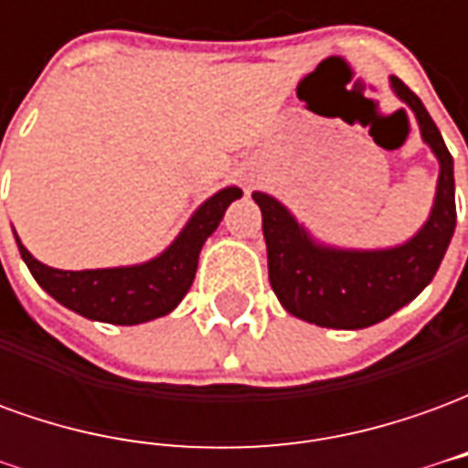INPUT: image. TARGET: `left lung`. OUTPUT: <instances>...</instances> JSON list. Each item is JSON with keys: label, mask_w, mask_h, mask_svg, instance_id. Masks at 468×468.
I'll return each mask as SVG.
<instances>
[{"label": "left lung", "mask_w": 468, "mask_h": 468, "mask_svg": "<svg viewBox=\"0 0 468 468\" xmlns=\"http://www.w3.org/2000/svg\"><path fill=\"white\" fill-rule=\"evenodd\" d=\"M396 95L411 107L441 173L429 223L391 250H335L314 243L275 197L253 193L263 213L268 278L288 314L324 328H366L396 314L421 293L439 271L456 228L453 157L419 97L391 77Z\"/></svg>", "instance_id": "obj_1"}]
</instances>
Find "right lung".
Wrapping results in <instances>:
<instances>
[{
    "label": "right lung",
    "mask_w": 468,
    "mask_h": 468,
    "mask_svg": "<svg viewBox=\"0 0 468 468\" xmlns=\"http://www.w3.org/2000/svg\"><path fill=\"white\" fill-rule=\"evenodd\" d=\"M243 195L240 187H225L205 200L193 220L185 225L167 250L150 263L107 271H57L39 263L25 245L19 243L22 261L35 281L55 301L90 321L115 325H134L170 314L193 285L197 255L207 235L223 220L228 205Z\"/></svg>",
    "instance_id": "1"
}]
</instances>
